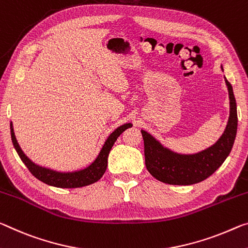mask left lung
<instances>
[{
	"mask_svg": "<svg viewBox=\"0 0 248 248\" xmlns=\"http://www.w3.org/2000/svg\"><path fill=\"white\" fill-rule=\"evenodd\" d=\"M230 96L229 123L216 142L194 155H180L163 147L155 137L141 130L144 142L145 167L152 176L173 186H191L212 175L222 166L233 148L237 131V108L233 87L225 78Z\"/></svg>",
	"mask_w": 248,
	"mask_h": 248,
	"instance_id": "8db88e82",
	"label": "left lung"
}]
</instances>
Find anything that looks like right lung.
I'll use <instances>...</instances> for the list:
<instances>
[{
    "mask_svg": "<svg viewBox=\"0 0 248 248\" xmlns=\"http://www.w3.org/2000/svg\"><path fill=\"white\" fill-rule=\"evenodd\" d=\"M132 127L131 124H124L120 127H118L111 135H110L107 140H106L105 144L101 148L99 155L96 158L93 162L88 166L87 168L82 169L79 171H74V172H58L52 170V169H47L44 167L37 166L35 164L32 160H30L25 155V153L22 151L21 147L17 143V140L15 138V133L13 129V124L11 121V138L12 142L16 150L19 158L23 161V163L25 164L29 169L31 173H32L35 178L38 179L42 182H44L48 186H56V187H62V188H73V187H81L89 186L97 182L101 176L104 175L107 169L108 164V155L109 152L111 150L113 143L116 142L118 137L123 133L125 129Z\"/></svg>",
    "mask_w": 248,
    "mask_h": 248,
    "instance_id": "right-lung-1",
    "label": "right lung"
}]
</instances>
